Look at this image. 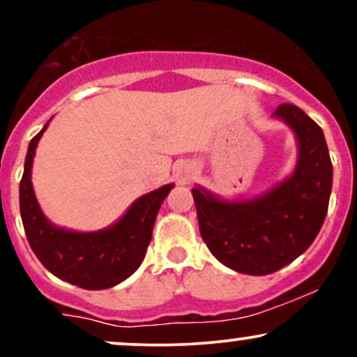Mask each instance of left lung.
Listing matches in <instances>:
<instances>
[{"label":"left lung","mask_w":357,"mask_h":357,"mask_svg":"<svg viewBox=\"0 0 357 357\" xmlns=\"http://www.w3.org/2000/svg\"><path fill=\"white\" fill-rule=\"evenodd\" d=\"M273 116L297 137L292 176L248 202H225L203 188L192 190L204 243L221 264L247 275L277 272L310 247L333 188V162L321 127L294 104H280Z\"/></svg>","instance_id":"obj_1"}]
</instances>
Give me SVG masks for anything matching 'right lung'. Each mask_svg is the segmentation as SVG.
Returning a JSON list of instances; mask_svg holds the SVG:
<instances>
[{
	"label": "right lung",
	"mask_w": 357,
	"mask_h": 357,
	"mask_svg": "<svg viewBox=\"0 0 357 357\" xmlns=\"http://www.w3.org/2000/svg\"><path fill=\"white\" fill-rule=\"evenodd\" d=\"M47 126L30 141L20 181V211L28 243L43 267L61 280L87 290L110 289L132 275L142 264L155 216L174 184L141 196L105 230L80 233L55 227L45 218L31 186L35 149Z\"/></svg>",
	"instance_id": "add662e5"
}]
</instances>
